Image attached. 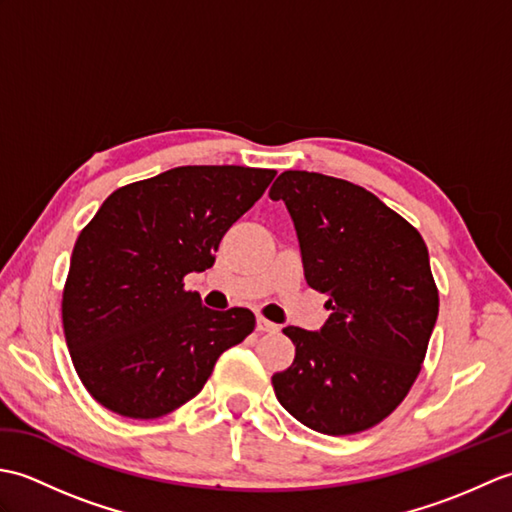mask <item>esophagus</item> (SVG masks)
Masks as SVG:
<instances>
[{
	"label": "esophagus",
	"mask_w": 512,
	"mask_h": 512,
	"mask_svg": "<svg viewBox=\"0 0 512 512\" xmlns=\"http://www.w3.org/2000/svg\"><path fill=\"white\" fill-rule=\"evenodd\" d=\"M279 328L277 325L273 323V321H268V319H264V317H257V332H262V334H273V332H277Z\"/></svg>",
	"instance_id": "1"
}]
</instances>
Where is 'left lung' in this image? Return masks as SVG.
I'll use <instances>...</instances> for the list:
<instances>
[{"label": "left lung", "mask_w": 512, "mask_h": 512, "mask_svg": "<svg viewBox=\"0 0 512 512\" xmlns=\"http://www.w3.org/2000/svg\"><path fill=\"white\" fill-rule=\"evenodd\" d=\"M295 222L303 275L328 295L319 332L295 325L275 396L306 427L350 436L385 420L411 385L438 319L429 250L405 217L341 178L284 171L270 187Z\"/></svg>", "instance_id": "left-lung-1"}]
</instances>
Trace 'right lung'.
Here are the masks:
<instances>
[{"mask_svg":"<svg viewBox=\"0 0 512 512\" xmlns=\"http://www.w3.org/2000/svg\"><path fill=\"white\" fill-rule=\"evenodd\" d=\"M273 169L176 167L116 189L76 239L65 343L90 396L118 416H167L198 396L215 361L255 330L246 308H204L184 277L215 262L224 233Z\"/></svg>","mask_w":512,"mask_h":512,"instance_id":"add662e5","label":"right lung"}]
</instances>
